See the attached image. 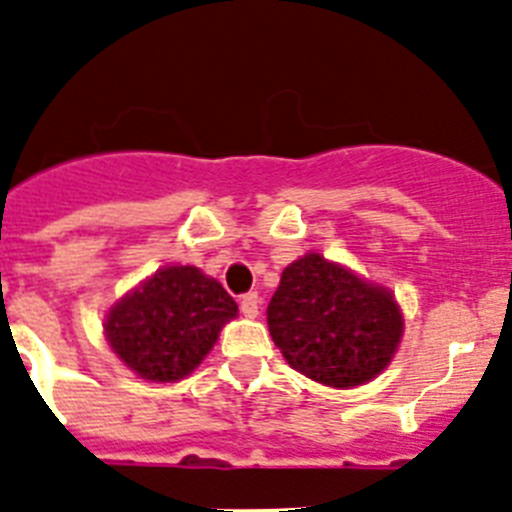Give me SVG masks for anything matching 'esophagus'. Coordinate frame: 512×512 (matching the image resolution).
<instances>
[{
    "label": "esophagus",
    "mask_w": 512,
    "mask_h": 512,
    "mask_svg": "<svg viewBox=\"0 0 512 512\" xmlns=\"http://www.w3.org/2000/svg\"><path fill=\"white\" fill-rule=\"evenodd\" d=\"M239 311L245 313L247 319H255L257 311H260V298H257V293H245V296L239 298Z\"/></svg>",
    "instance_id": "34e87169"
}]
</instances>
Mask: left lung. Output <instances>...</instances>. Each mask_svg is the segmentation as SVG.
I'll return each instance as SVG.
<instances>
[{"label":"left lung","mask_w":512,"mask_h":512,"mask_svg":"<svg viewBox=\"0 0 512 512\" xmlns=\"http://www.w3.org/2000/svg\"><path fill=\"white\" fill-rule=\"evenodd\" d=\"M267 329L293 370L347 390L375 380L393 362L403 313L388 288L308 252L280 275Z\"/></svg>","instance_id":"left-lung-1"}]
</instances>
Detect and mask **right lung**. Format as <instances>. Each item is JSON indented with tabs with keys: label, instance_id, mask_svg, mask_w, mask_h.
<instances>
[{
	"label": "right lung",
	"instance_id": "right-lung-1",
	"mask_svg": "<svg viewBox=\"0 0 512 512\" xmlns=\"http://www.w3.org/2000/svg\"><path fill=\"white\" fill-rule=\"evenodd\" d=\"M234 316L237 303L219 280L193 265H168L109 308L104 334L142 380L176 382L204 362Z\"/></svg>",
	"mask_w": 512,
	"mask_h": 512
}]
</instances>
